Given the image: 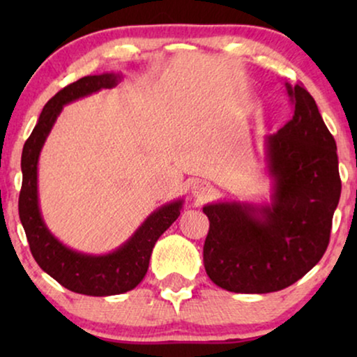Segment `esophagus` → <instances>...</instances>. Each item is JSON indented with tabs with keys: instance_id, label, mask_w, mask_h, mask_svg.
I'll return each instance as SVG.
<instances>
[{
	"instance_id": "1",
	"label": "esophagus",
	"mask_w": 357,
	"mask_h": 357,
	"mask_svg": "<svg viewBox=\"0 0 357 357\" xmlns=\"http://www.w3.org/2000/svg\"><path fill=\"white\" fill-rule=\"evenodd\" d=\"M209 193H211V185H209L206 180H197V182L192 185V197L197 199H204Z\"/></svg>"
}]
</instances>
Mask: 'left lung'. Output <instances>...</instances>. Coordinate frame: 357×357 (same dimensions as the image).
Wrapping results in <instances>:
<instances>
[{"label":"left lung","instance_id":"obj_1","mask_svg":"<svg viewBox=\"0 0 357 357\" xmlns=\"http://www.w3.org/2000/svg\"><path fill=\"white\" fill-rule=\"evenodd\" d=\"M292 119L265 138L270 203L218 202L203 206L209 232L203 261L209 280L241 294L294 284L328 247L341 195L335 138L314 97L286 82Z\"/></svg>","mask_w":357,"mask_h":357}]
</instances>
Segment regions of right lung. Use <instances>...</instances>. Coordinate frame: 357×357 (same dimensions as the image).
<instances>
[{
  "instance_id": "obj_1",
  "label": "right lung",
  "mask_w": 357,
  "mask_h": 357,
  "mask_svg": "<svg viewBox=\"0 0 357 357\" xmlns=\"http://www.w3.org/2000/svg\"><path fill=\"white\" fill-rule=\"evenodd\" d=\"M121 81L120 73L84 76L63 87L43 107L36 128L22 149V187L19 195V218L26 231L29 247L38 266L66 289L86 296H115L135 289L143 281L149 258L158 238L180 216L183 199L165 203L151 213L136 232L114 252L89 255L58 241L43 222L38 206L37 165L47 136L55 125L63 107L100 89H112Z\"/></svg>"
}]
</instances>
